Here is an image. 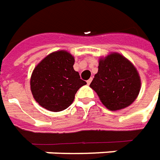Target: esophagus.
Segmentation results:
<instances>
[{"mask_svg": "<svg viewBox=\"0 0 160 160\" xmlns=\"http://www.w3.org/2000/svg\"><path fill=\"white\" fill-rule=\"evenodd\" d=\"M91 81H92V78H90L89 80H87V84H90L91 82Z\"/></svg>", "mask_w": 160, "mask_h": 160, "instance_id": "34e87169", "label": "esophagus"}]
</instances>
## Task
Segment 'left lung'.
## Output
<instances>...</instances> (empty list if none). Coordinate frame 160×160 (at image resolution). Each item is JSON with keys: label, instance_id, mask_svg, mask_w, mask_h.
Here are the masks:
<instances>
[{"label": "left lung", "instance_id": "obj_1", "mask_svg": "<svg viewBox=\"0 0 160 160\" xmlns=\"http://www.w3.org/2000/svg\"><path fill=\"white\" fill-rule=\"evenodd\" d=\"M110 111L127 107L135 101L141 86L140 77L132 63L118 53L99 60L98 71L90 84Z\"/></svg>", "mask_w": 160, "mask_h": 160}]
</instances>
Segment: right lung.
Masks as SVG:
<instances>
[{"instance_id": "1", "label": "right lung", "mask_w": 160, "mask_h": 160, "mask_svg": "<svg viewBox=\"0 0 160 160\" xmlns=\"http://www.w3.org/2000/svg\"><path fill=\"white\" fill-rule=\"evenodd\" d=\"M75 59L65 50L56 51L34 69L30 89L34 98L50 112H61L73 103L77 91L86 82L73 68Z\"/></svg>"}]
</instances>
